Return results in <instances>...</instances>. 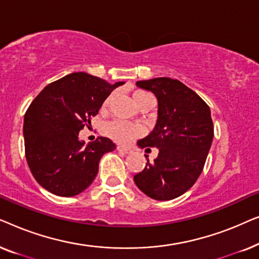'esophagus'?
<instances>
[{
	"label": "esophagus",
	"instance_id": "1",
	"mask_svg": "<svg viewBox=\"0 0 259 259\" xmlns=\"http://www.w3.org/2000/svg\"><path fill=\"white\" fill-rule=\"evenodd\" d=\"M116 150L122 152V153H126V154L130 153V152H131L130 147H123V146H118V147H116Z\"/></svg>",
	"mask_w": 259,
	"mask_h": 259
}]
</instances>
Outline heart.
<instances>
[{
  "label": "heart",
  "instance_id": "b5f03b06",
  "mask_svg": "<svg viewBox=\"0 0 259 259\" xmlns=\"http://www.w3.org/2000/svg\"><path fill=\"white\" fill-rule=\"evenodd\" d=\"M132 97L134 102H136L139 107H141L148 99L152 98V95L145 91L136 90L133 92ZM109 101H111V97L107 98L104 101V107H107ZM143 132L144 130L141 126L136 125V123L122 121V120H113V121H109L104 126L105 136L119 144H128L130 141H132L134 139V138L140 137Z\"/></svg>",
  "mask_w": 259,
  "mask_h": 259
}]
</instances>
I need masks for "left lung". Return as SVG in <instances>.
<instances>
[{
    "instance_id": "8db88e82",
    "label": "left lung",
    "mask_w": 259,
    "mask_h": 259,
    "mask_svg": "<svg viewBox=\"0 0 259 259\" xmlns=\"http://www.w3.org/2000/svg\"><path fill=\"white\" fill-rule=\"evenodd\" d=\"M158 100L154 130L138 141L141 148H159L154 161L134 176L148 197L171 200L191 189L199 178L213 139V122L206 102L185 84L169 77L138 81Z\"/></svg>"
}]
</instances>
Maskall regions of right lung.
<instances>
[{
	"mask_svg": "<svg viewBox=\"0 0 259 259\" xmlns=\"http://www.w3.org/2000/svg\"><path fill=\"white\" fill-rule=\"evenodd\" d=\"M123 83L72 73L49 83L34 99L24 114V150L42 187L56 196L73 197L93 183L101 157L116 146L105 137L83 146L79 132L91 125L112 91Z\"/></svg>",
	"mask_w": 259,
	"mask_h": 259,
	"instance_id": "right-lung-1",
	"label": "right lung"
}]
</instances>
